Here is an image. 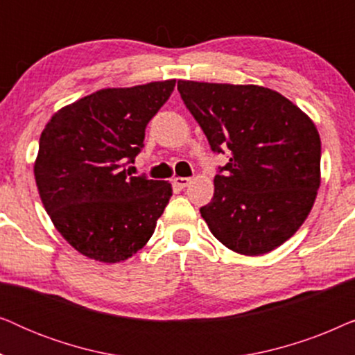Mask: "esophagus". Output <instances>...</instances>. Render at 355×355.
I'll return each mask as SVG.
<instances>
[{"label":"esophagus","mask_w":355,"mask_h":355,"mask_svg":"<svg viewBox=\"0 0 355 355\" xmlns=\"http://www.w3.org/2000/svg\"><path fill=\"white\" fill-rule=\"evenodd\" d=\"M173 182L174 186H178L179 189H186L189 184H191V178H174Z\"/></svg>","instance_id":"34e87169"}]
</instances>
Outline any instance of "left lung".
Wrapping results in <instances>:
<instances>
[{"label":"left lung","mask_w":355,"mask_h":355,"mask_svg":"<svg viewBox=\"0 0 355 355\" xmlns=\"http://www.w3.org/2000/svg\"><path fill=\"white\" fill-rule=\"evenodd\" d=\"M178 90L215 153V193L200 208L211 234L242 255L279 247L302 226L320 187L322 142L304 111L259 85L179 80Z\"/></svg>","instance_id":"obj_1"}]
</instances>
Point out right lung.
Instances as JSON below:
<instances>
[{"instance_id":"1","label":"right lung","mask_w":355,"mask_h":355,"mask_svg":"<svg viewBox=\"0 0 355 355\" xmlns=\"http://www.w3.org/2000/svg\"><path fill=\"white\" fill-rule=\"evenodd\" d=\"M176 80L103 89L61 108L43 129L33 173L43 207L82 255L116 263L152 237L171 184L130 176L145 128Z\"/></svg>"}]
</instances>
